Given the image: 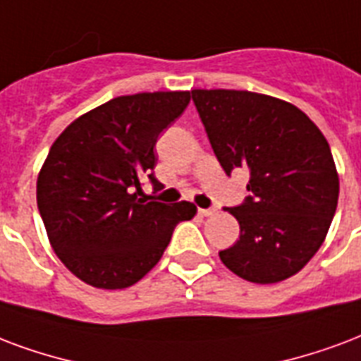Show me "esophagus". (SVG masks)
I'll return each mask as SVG.
<instances>
[{"label": "esophagus", "mask_w": 361, "mask_h": 361, "mask_svg": "<svg viewBox=\"0 0 361 361\" xmlns=\"http://www.w3.org/2000/svg\"><path fill=\"white\" fill-rule=\"evenodd\" d=\"M199 214L202 217H208V216H214L216 214V208H199Z\"/></svg>", "instance_id": "34e87169"}]
</instances>
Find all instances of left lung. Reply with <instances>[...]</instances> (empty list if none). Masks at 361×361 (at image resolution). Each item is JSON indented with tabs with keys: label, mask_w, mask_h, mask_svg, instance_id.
<instances>
[{
	"label": "left lung",
	"mask_w": 361,
	"mask_h": 361,
	"mask_svg": "<svg viewBox=\"0 0 361 361\" xmlns=\"http://www.w3.org/2000/svg\"><path fill=\"white\" fill-rule=\"evenodd\" d=\"M191 98L225 174L250 170V197L225 208L240 238L219 259L254 284L290 279L320 250L337 210L339 174L327 140L299 107L272 96L195 89Z\"/></svg>",
	"instance_id": "left-lung-1"
}]
</instances>
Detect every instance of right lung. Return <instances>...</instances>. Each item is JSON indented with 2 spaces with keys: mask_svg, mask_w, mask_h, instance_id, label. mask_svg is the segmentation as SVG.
Returning a JSON list of instances; mask_svg holds the SVG:
<instances>
[{
  "mask_svg": "<svg viewBox=\"0 0 361 361\" xmlns=\"http://www.w3.org/2000/svg\"><path fill=\"white\" fill-rule=\"evenodd\" d=\"M191 100L189 90L140 92L77 117L60 134L37 176V208L54 254L77 279L102 290L142 280L164 254L174 227L197 206L145 202L140 178L155 189L157 137Z\"/></svg>",
  "mask_w": 361,
  "mask_h": 361,
  "instance_id": "add662e5",
  "label": "right lung"
}]
</instances>
